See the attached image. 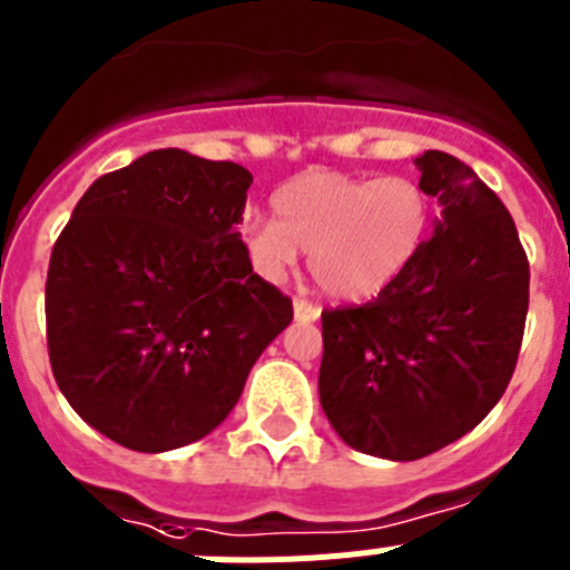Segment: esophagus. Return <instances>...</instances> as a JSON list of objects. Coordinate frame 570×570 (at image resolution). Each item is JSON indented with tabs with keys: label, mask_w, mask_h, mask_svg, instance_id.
Listing matches in <instances>:
<instances>
[{
	"label": "esophagus",
	"mask_w": 570,
	"mask_h": 570,
	"mask_svg": "<svg viewBox=\"0 0 570 570\" xmlns=\"http://www.w3.org/2000/svg\"><path fill=\"white\" fill-rule=\"evenodd\" d=\"M320 314H322V311L316 308L314 302H308V299H294V316H296V320H302V322H316V320H320Z\"/></svg>",
	"instance_id": "34e87169"
}]
</instances>
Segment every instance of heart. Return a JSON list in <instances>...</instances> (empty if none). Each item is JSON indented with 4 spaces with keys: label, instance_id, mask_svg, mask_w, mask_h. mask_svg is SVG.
I'll return each mask as SVG.
<instances>
[{
    "label": "heart",
    "instance_id": "b5f03b06",
    "mask_svg": "<svg viewBox=\"0 0 570 570\" xmlns=\"http://www.w3.org/2000/svg\"><path fill=\"white\" fill-rule=\"evenodd\" d=\"M273 216H248L242 245L271 282L311 254V274L342 302H365L400 279L420 256L434 203L407 174L362 176L334 168L299 170L274 194Z\"/></svg>",
    "mask_w": 570,
    "mask_h": 570
}]
</instances>
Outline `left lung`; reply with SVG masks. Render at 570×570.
Masks as SVG:
<instances>
[{
  "instance_id": "1",
  "label": "left lung",
  "mask_w": 570,
  "mask_h": 570,
  "mask_svg": "<svg viewBox=\"0 0 570 570\" xmlns=\"http://www.w3.org/2000/svg\"><path fill=\"white\" fill-rule=\"evenodd\" d=\"M442 205L411 268L365 305L322 311L320 402L362 454L411 462L480 425L520 356L528 256L502 199L456 156H416Z\"/></svg>"
}]
</instances>
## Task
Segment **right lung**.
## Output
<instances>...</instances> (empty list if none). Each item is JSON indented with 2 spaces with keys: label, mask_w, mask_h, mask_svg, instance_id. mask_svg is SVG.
<instances>
[{
  "label": "right lung",
  "mask_w": 570,
  "mask_h": 570,
  "mask_svg": "<svg viewBox=\"0 0 570 570\" xmlns=\"http://www.w3.org/2000/svg\"><path fill=\"white\" fill-rule=\"evenodd\" d=\"M254 176L163 148L85 190L45 282L53 380L130 451L203 440L294 305L254 274L236 225Z\"/></svg>",
  "instance_id": "1"
}]
</instances>
